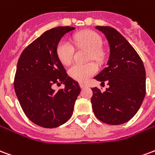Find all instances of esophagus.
<instances>
[{
	"label": "esophagus",
	"mask_w": 155,
	"mask_h": 155,
	"mask_svg": "<svg viewBox=\"0 0 155 155\" xmlns=\"http://www.w3.org/2000/svg\"><path fill=\"white\" fill-rule=\"evenodd\" d=\"M80 86H81L82 89H84L85 88V87H87V85H86V84H84V83H80Z\"/></svg>",
	"instance_id": "34e87169"
}]
</instances>
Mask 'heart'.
<instances>
[{
    "instance_id": "obj_1",
    "label": "heart",
    "mask_w": 155,
    "mask_h": 155,
    "mask_svg": "<svg viewBox=\"0 0 155 155\" xmlns=\"http://www.w3.org/2000/svg\"><path fill=\"white\" fill-rule=\"evenodd\" d=\"M74 41L79 45H83L91 49V56L95 59L100 58V49L102 40L96 32L93 31H84L74 36ZM74 48L69 40L63 38L59 42L56 48V54L60 62L69 64L74 56ZM98 71V67L95 63L88 64H74L69 69V74L71 78L78 81L84 82Z\"/></svg>"
}]
</instances>
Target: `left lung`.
<instances>
[{"instance_id":"left-lung-1","label":"left lung","mask_w":155,"mask_h":155,"mask_svg":"<svg viewBox=\"0 0 155 155\" xmlns=\"http://www.w3.org/2000/svg\"><path fill=\"white\" fill-rule=\"evenodd\" d=\"M110 46L107 68L94 77L109 87L101 92L92 88L91 105L100 121L111 125L127 123L141 107L146 93V74L143 63L124 37L111 27L96 26Z\"/></svg>"}]
</instances>
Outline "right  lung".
Masks as SVG:
<instances>
[{
    "label": "right lung",
    "mask_w": 155,
    "mask_h": 155,
    "mask_svg": "<svg viewBox=\"0 0 155 155\" xmlns=\"http://www.w3.org/2000/svg\"><path fill=\"white\" fill-rule=\"evenodd\" d=\"M75 29L57 27L44 32L29 44L18 59L14 89L25 115L37 125L54 128L71 117L81 87L68 76L56 54L63 36ZM63 83L65 88L58 92L54 84Z\"/></svg>",
    "instance_id": "1"
}]
</instances>
